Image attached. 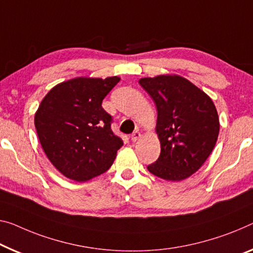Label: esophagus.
I'll return each instance as SVG.
<instances>
[{
  "label": "esophagus",
  "mask_w": 253,
  "mask_h": 253,
  "mask_svg": "<svg viewBox=\"0 0 253 253\" xmlns=\"http://www.w3.org/2000/svg\"><path fill=\"white\" fill-rule=\"evenodd\" d=\"M141 138V133H140L139 131H135V132H133V133H132V135H131V140L133 142H135V141H138V140Z\"/></svg>",
  "instance_id": "34e87169"
}]
</instances>
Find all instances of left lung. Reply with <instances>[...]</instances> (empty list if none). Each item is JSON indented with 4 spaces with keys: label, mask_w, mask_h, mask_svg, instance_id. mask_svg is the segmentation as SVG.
<instances>
[{
    "label": "left lung",
    "mask_w": 253,
    "mask_h": 253,
    "mask_svg": "<svg viewBox=\"0 0 253 253\" xmlns=\"http://www.w3.org/2000/svg\"><path fill=\"white\" fill-rule=\"evenodd\" d=\"M139 84L157 107L161 155L148 170L166 181L185 180L204 165L216 145L219 118L215 104L177 75L141 78Z\"/></svg>",
    "instance_id": "obj_1"
}]
</instances>
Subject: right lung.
<instances>
[{
	"instance_id": "obj_1",
	"label": "right lung",
	"mask_w": 253,
	"mask_h": 253,
	"mask_svg": "<svg viewBox=\"0 0 253 253\" xmlns=\"http://www.w3.org/2000/svg\"><path fill=\"white\" fill-rule=\"evenodd\" d=\"M120 77H78L57 84L35 113L42 148L65 177L86 182L106 172L123 141L112 132L103 99Z\"/></svg>"
}]
</instances>
